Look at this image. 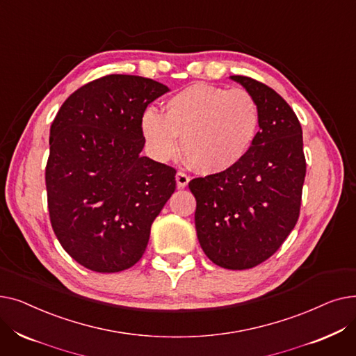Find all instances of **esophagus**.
Returning a JSON list of instances; mask_svg holds the SVG:
<instances>
[{
    "label": "esophagus",
    "mask_w": 356,
    "mask_h": 356,
    "mask_svg": "<svg viewBox=\"0 0 356 356\" xmlns=\"http://www.w3.org/2000/svg\"><path fill=\"white\" fill-rule=\"evenodd\" d=\"M189 181H191V177L186 175V173H183V172H179L177 175H176V183H177V188L179 189H184L186 186L189 184Z\"/></svg>",
    "instance_id": "esophagus-1"
}]
</instances>
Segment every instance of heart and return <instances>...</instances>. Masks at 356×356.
Returning a JSON list of instances; mask_svg holds the SVG:
<instances>
[{
    "label": "heart",
    "mask_w": 356,
    "mask_h": 356,
    "mask_svg": "<svg viewBox=\"0 0 356 356\" xmlns=\"http://www.w3.org/2000/svg\"><path fill=\"white\" fill-rule=\"evenodd\" d=\"M259 108L245 89L192 83L164 102V114L148 108L140 128L149 156L167 161L179 152L196 172L219 175L247 157L259 129Z\"/></svg>",
    "instance_id": "obj_1"
}]
</instances>
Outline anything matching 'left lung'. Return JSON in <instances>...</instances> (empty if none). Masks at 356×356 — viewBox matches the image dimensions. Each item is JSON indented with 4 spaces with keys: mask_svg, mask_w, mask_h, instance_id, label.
I'll return each mask as SVG.
<instances>
[{
    "mask_svg": "<svg viewBox=\"0 0 356 356\" xmlns=\"http://www.w3.org/2000/svg\"><path fill=\"white\" fill-rule=\"evenodd\" d=\"M255 98L259 131L232 170L189 183L203 252L216 266L248 270L282 247L300 213L306 176L303 133L294 111L267 85L231 76Z\"/></svg>",
    "mask_w": 356,
    "mask_h": 356,
    "instance_id": "left-lung-1",
    "label": "left lung"
}]
</instances>
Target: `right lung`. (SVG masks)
<instances>
[{"label":"right lung","instance_id":"obj_1","mask_svg":"<svg viewBox=\"0 0 356 356\" xmlns=\"http://www.w3.org/2000/svg\"><path fill=\"white\" fill-rule=\"evenodd\" d=\"M168 90L148 78L108 74L74 90L51 124V228L63 250L92 271L133 267L176 189L173 167L141 156L143 112Z\"/></svg>","mask_w":356,"mask_h":356}]
</instances>
